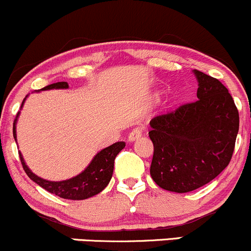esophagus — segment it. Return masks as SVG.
Returning a JSON list of instances; mask_svg holds the SVG:
<instances>
[{
	"instance_id": "1",
	"label": "esophagus",
	"mask_w": 251,
	"mask_h": 251,
	"mask_svg": "<svg viewBox=\"0 0 251 251\" xmlns=\"http://www.w3.org/2000/svg\"><path fill=\"white\" fill-rule=\"evenodd\" d=\"M141 135H142V129L141 128H135V129H133V130L130 131L128 140L130 142H133V141H135V140L139 139V137Z\"/></svg>"
}]
</instances>
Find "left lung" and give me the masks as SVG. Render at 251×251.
<instances>
[{"mask_svg": "<svg viewBox=\"0 0 251 251\" xmlns=\"http://www.w3.org/2000/svg\"><path fill=\"white\" fill-rule=\"evenodd\" d=\"M198 100L152 118L151 176L163 189L188 193L214 179L230 163L239 115L228 90L215 77L194 71Z\"/></svg>", "mask_w": 251, "mask_h": 251, "instance_id": "obj_1", "label": "left lung"}]
</instances>
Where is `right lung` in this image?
<instances>
[{"mask_svg": "<svg viewBox=\"0 0 251 251\" xmlns=\"http://www.w3.org/2000/svg\"><path fill=\"white\" fill-rule=\"evenodd\" d=\"M52 88H68V82L62 81L51 83V85L45 86L42 90L47 91L52 90ZM25 99H24V101H25ZM24 101L21 104V107H23ZM17 118L13 123V136H14L15 141H17V126H17ZM125 147L126 142L118 141L111 145V146L104 148V150H101L100 152L94 155L90 165L83 170L81 174L73 177L71 179L61 180V182H51V180L40 178L27 168L20 152H19V154H20L21 164H23V168L25 170L26 175L33 182H36L40 187L44 188L45 190H48L51 194H55V195L60 196L62 199L85 200V199L92 198V196L99 194L109 184L110 179L112 177V172H114L115 158Z\"/></svg>", "mask_w": 251, "mask_h": 251, "instance_id": "right-lung-1", "label": "right lung"}]
</instances>
